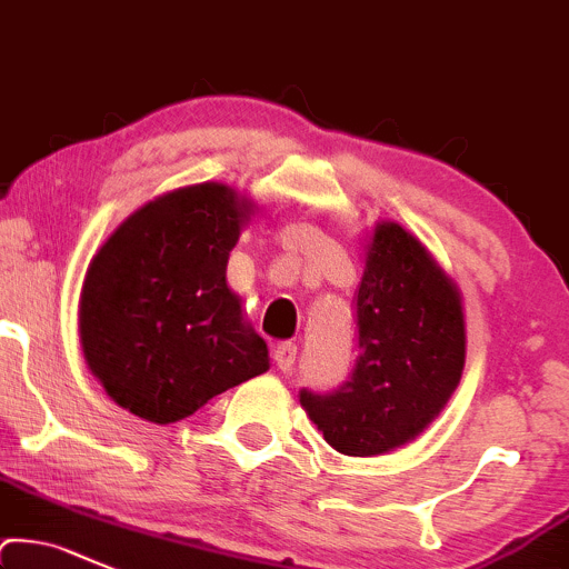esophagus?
<instances>
[{
	"instance_id": "obj_1",
	"label": "esophagus",
	"mask_w": 569,
	"mask_h": 569,
	"mask_svg": "<svg viewBox=\"0 0 569 569\" xmlns=\"http://www.w3.org/2000/svg\"><path fill=\"white\" fill-rule=\"evenodd\" d=\"M296 356H298V347L292 341H284V345L273 347V363L279 366L282 371H290L296 366Z\"/></svg>"
}]
</instances>
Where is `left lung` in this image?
<instances>
[{
	"label": "left lung",
	"instance_id": "8db88e82",
	"mask_svg": "<svg viewBox=\"0 0 569 569\" xmlns=\"http://www.w3.org/2000/svg\"><path fill=\"white\" fill-rule=\"evenodd\" d=\"M358 358L339 388L301 405L345 456H380L418 437L461 380L467 333L456 284L418 238L377 224L356 292Z\"/></svg>",
	"mask_w": 569,
	"mask_h": 569
}]
</instances>
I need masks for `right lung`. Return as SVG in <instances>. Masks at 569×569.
Instances as JSON below:
<instances>
[{
  "label": "right lung",
  "instance_id": "1",
  "mask_svg": "<svg viewBox=\"0 0 569 569\" xmlns=\"http://www.w3.org/2000/svg\"><path fill=\"white\" fill-rule=\"evenodd\" d=\"M252 206L230 187L198 184L132 213L91 260L81 345L119 407L176 423L268 369V347L224 282Z\"/></svg>",
  "mask_w": 569,
  "mask_h": 569
}]
</instances>
